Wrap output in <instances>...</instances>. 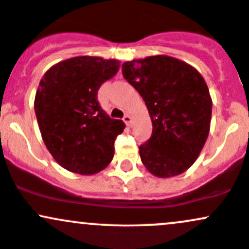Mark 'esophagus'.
Masks as SVG:
<instances>
[{"mask_svg":"<svg viewBox=\"0 0 249 249\" xmlns=\"http://www.w3.org/2000/svg\"><path fill=\"white\" fill-rule=\"evenodd\" d=\"M122 120H124V124H127V125H130V124H132V117H130L129 116V115H124V119H122Z\"/></svg>","mask_w":249,"mask_h":249,"instance_id":"34e87169","label":"esophagus"}]
</instances>
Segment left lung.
<instances>
[{
	"mask_svg": "<svg viewBox=\"0 0 249 249\" xmlns=\"http://www.w3.org/2000/svg\"><path fill=\"white\" fill-rule=\"evenodd\" d=\"M122 74L145 101L152 135L139 146L152 175L173 177L196 161L208 135L211 102L207 83L196 69L167 55L122 64Z\"/></svg>",
	"mask_w": 249,
	"mask_h": 249,
	"instance_id": "left-lung-1",
	"label": "left lung"
}]
</instances>
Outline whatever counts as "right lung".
Listing matches in <instances>:
<instances>
[{"label": "right lung", "mask_w": 249, "mask_h": 249, "mask_svg": "<svg viewBox=\"0 0 249 249\" xmlns=\"http://www.w3.org/2000/svg\"><path fill=\"white\" fill-rule=\"evenodd\" d=\"M119 68L115 59L83 55L55 64L40 81L34 110L41 136L58 164L71 172L93 175L113 159L124 124L104 113L97 91Z\"/></svg>", "instance_id": "right-lung-1"}]
</instances>
